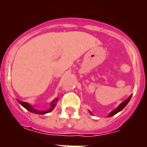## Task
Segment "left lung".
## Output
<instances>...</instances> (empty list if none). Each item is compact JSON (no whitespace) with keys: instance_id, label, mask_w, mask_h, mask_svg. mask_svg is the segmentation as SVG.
<instances>
[{"instance_id":"left-lung-1","label":"left lung","mask_w":147,"mask_h":147,"mask_svg":"<svg viewBox=\"0 0 147 147\" xmlns=\"http://www.w3.org/2000/svg\"><path fill=\"white\" fill-rule=\"evenodd\" d=\"M131 97H132V95H130V96H129V98H127V99H126L125 101H124V102H121V103L120 105H119V106H118V107L115 109V110H113V111H111V112H110V113H109V115H107V117H111V116H113V115H115V114L118 113H119V112L121 111V110H123V109H124V107H126V106H127V104H128V102H129V100H130ZM88 111H89V113L90 114H91V115H93V114H92V113L90 112V110H88Z\"/></svg>"}]
</instances>
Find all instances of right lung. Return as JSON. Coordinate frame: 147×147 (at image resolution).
I'll return each mask as SVG.
<instances>
[{
  "instance_id": "obj_1",
  "label": "right lung",
  "mask_w": 147,
  "mask_h": 147,
  "mask_svg": "<svg viewBox=\"0 0 147 147\" xmlns=\"http://www.w3.org/2000/svg\"><path fill=\"white\" fill-rule=\"evenodd\" d=\"M58 101V98H55L54 100H53L52 102H51V106H50V108L47 110H37V109L34 108V107L32 106V105H30V104L27 103V102H21V101H19L18 100V103L20 104V105H22L24 108L26 109L29 112L32 113H35V114H39V115H43V114H46L48 113H50L51 112L54 108L55 107L56 105H57V102Z\"/></svg>"
}]
</instances>
